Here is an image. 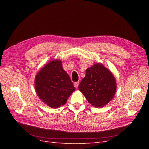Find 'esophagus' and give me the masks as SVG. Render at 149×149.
I'll list each match as a JSON object with an SVG mask.
<instances>
[{
  "instance_id": "obj_1",
  "label": "esophagus",
  "mask_w": 149,
  "mask_h": 149,
  "mask_svg": "<svg viewBox=\"0 0 149 149\" xmlns=\"http://www.w3.org/2000/svg\"><path fill=\"white\" fill-rule=\"evenodd\" d=\"M79 81L74 83V87H75L76 88H78V86H79Z\"/></svg>"
}]
</instances>
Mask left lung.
I'll return each mask as SVG.
<instances>
[{
    "label": "left lung",
    "instance_id": "1",
    "mask_svg": "<svg viewBox=\"0 0 149 149\" xmlns=\"http://www.w3.org/2000/svg\"><path fill=\"white\" fill-rule=\"evenodd\" d=\"M78 88L91 105L102 107L114 97L117 83L109 70L101 63H96L86 70Z\"/></svg>",
    "mask_w": 149,
    "mask_h": 149
}]
</instances>
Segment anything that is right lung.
<instances>
[{"mask_svg": "<svg viewBox=\"0 0 149 149\" xmlns=\"http://www.w3.org/2000/svg\"><path fill=\"white\" fill-rule=\"evenodd\" d=\"M35 89L40 100L53 109L65 104L75 91L60 60H51L42 68L35 76Z\"/></svg>", "mask_w": 149, "mask_h": 149, "instance_id": "right-lung-1", "label": "right lung"}]
</instances>
